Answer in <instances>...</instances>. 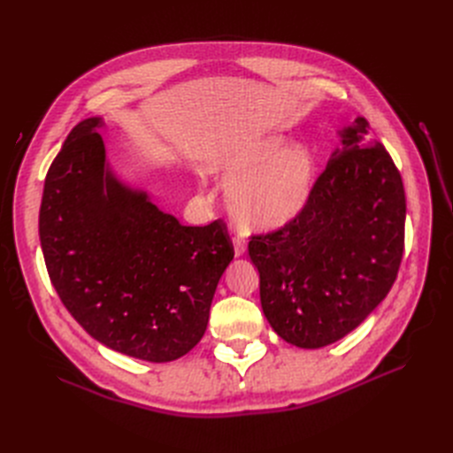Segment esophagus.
Instances as JSON below:
<instances>
[{
	"label": "esophagus",
	"mask_w": 453,
	"mask_h": 453,
	"mask_svg": "<svg viewBox=\"0 0 453 453\" xmlns=\"http://www.w3.org/2000/svg\"><path fill=\"white\" fill-rule=\"evenodd\" d=\"M234 253H236V257H242L245 253V242L240 236L234 238Z\"/></svg>",
	"instance_id": "1"
}]
</instances>
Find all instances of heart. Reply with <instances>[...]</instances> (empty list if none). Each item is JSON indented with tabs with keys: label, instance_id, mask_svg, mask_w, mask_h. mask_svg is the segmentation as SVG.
<instances>
[{
	"label": "heart",
	"instance_id": "b5f03b06",
	"mask_svg": "<svg viewBox=\"0 0 453 453\" xmlns=\"http://www.w3.org/2000/svg\"><path fill=\"white\" fill-rule=\"evenodd\" d=\"M287 145L283 135H266L213 166L219 180L230 185L226 208L243 230H278L306 208L315 162L308 149Z\"/></svg>",
	"mask_w": 453,
	"mask_h": 453
}]
</instances>
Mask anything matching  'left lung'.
Returning <instances> with one entry per match:
<instances>
[{
	"label": "left lung",
	"mask_w": 453,
	"mask_h": 453,
	"mask_svg": "<svg viewBox=\"0 0 453 453\" xmlns=\"http://www.w3.org/2000/svg\"><path fill=\"white\" fill-rule=\"evenodd\" d=\"M336 150L289 225L251 234L260 304L285 342L315 349L365 321L403 260L406 196L391 155L370 138L365 117L342 132Z\"/></svg>",
	"instance_id": "obj_1"
}]
</instances>
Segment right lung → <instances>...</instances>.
Returning <instances> with one entry per match:
<instances>
[{
  "label": "right lung",
  "mask_w": 453,
  "mask_h": 453,
  "mask_svg": "<svg viewBox=\"0 0 453 453\" xmlns=\"http://www.w3.org/2000/svg\"><path fill=\"white\" fill-rule=\"evenodd\" d=\"M100 119L67 134L45 177L39 238L64 306L104 346L166 363L193 349L234 245L223 219L183 226L105 168Z\"/></svg>",
  "instance_id": "add662e5"
}]
</instances>
